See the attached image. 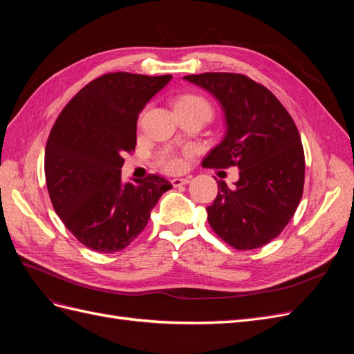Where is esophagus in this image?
<instances>
[{"label": "esophagus", "mask_w": 354, "mask_h": 354, "mask_svg": "<svg viewBox=\"0 0 354 354\" xmlns=\"http://www.w3.org/2000/svg\"><path fill=\"white\" fill-rule=\"evenodd\" d=\"M171 183H173L174 187H180V186H185L187 183H190V177H185V178H173L171 180Z\"/></svg>", "instance_id": "esophagus-1"}]
</instances>
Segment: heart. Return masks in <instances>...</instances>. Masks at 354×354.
Returning a JSON list of instances; mask_svg holds the SVG:
<instances>
[{
    "label": "heart",
    "mask_w": 354,
    "mask_h": 354,
    "mask_svg": "<svg viewBox=\"0 0 354 354\" xmlns=\"http://www.w3.org/2000/svg\"><path fill=\"white\" fill-rule=\"evenodd\" d=\"M176 109H202L211 116V106L209 103L201 97L198 94H183L174 103ZM158 164L160 168H164L168 173H178L185 168V159L177 152L165 149L158 156Z\"/></svg>",
    "instance_id": "1"
}]
</instances>
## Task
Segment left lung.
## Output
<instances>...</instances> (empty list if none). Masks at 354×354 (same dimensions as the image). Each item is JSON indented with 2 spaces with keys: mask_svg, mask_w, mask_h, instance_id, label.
Segmentation results:
<instances>
[{
  "mask_svg": "<svg viewBox=\"0 0 354 354\" xmlns=\"http://www.w3.org/2000/svg\"><path fill=\"white\" fill-rule=\"evenodd\" d=\"M186 81L211 93L226 121L224 138L203 167L239 168L233 186L218 181L208 223L234 250L269 243L292 218L303 196L304 151L291 115L264 85L241 73L205 72Z\"/></svg>",
  "mask_w": 354,
  "mask_h": 354,
  "instance_id": "obj_1",
  "label": "left lung"
}]
</instances>
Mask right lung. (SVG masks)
<instances>
[{
  "instance_id": "right-lung-1",
  "label": "right lung",
  "mask_w": 354,
  "mask_h": 354,
  "mask_svg": "<svg viewBox=\"0 0 354 354\" xmlns=\"http://www.w3.org/2000/svg\"><path fill=\"white\" fill-rule=\"evenodd\" d=\"M171 78L102 75L73 95L51 128L44 158L51 203L66 229L93 251L111 254L130 245L173 187L156 174L121 180L122 155L136 147L138 113Z\"/></svg>"
}]
</instances>
